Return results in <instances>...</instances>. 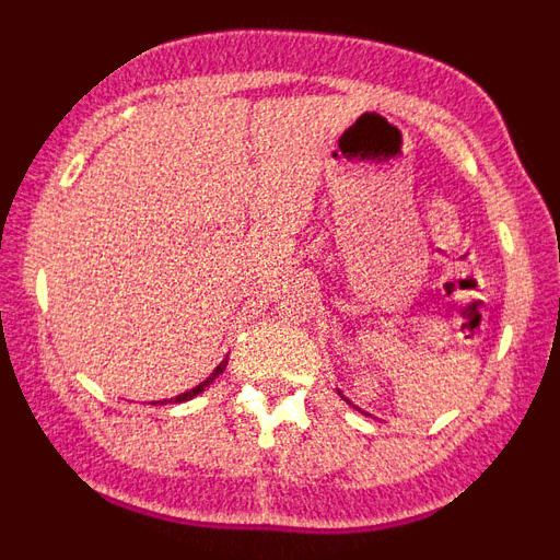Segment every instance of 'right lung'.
I'll list each match as a JSON object with an SVG mask.
<instances>
[{
	"label": "right lung",
	"mask_w": 560,
	"mask_h": 560,
	"mask_svg": "<svg viewBox=\"0 0 560 560\" xmlns=\"http://www.w3.org/2000/svg\"><path fill=\"white\" fill-rule=\"evenodd\" d=\"M224 368H226V361H221L219 368H215V370H212V373H210V378H205V381H201V384H196V387H192V389H187V393L176 395V398H171V400H173V404H182V400H190V398H196V395H199V393H205V389L210 387L212 381H215V375H221V373H224Z\"/></svg>",
	"instance_id": "right-lung-1"
}]
</instances>
